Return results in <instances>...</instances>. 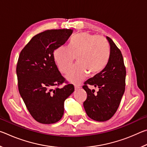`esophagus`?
<instances>
[{"instance_id":"34e87169","label":"esophagus","mask_w":147,"mask_h":147,"mask_svg":"<svg viewBox=\"0 0 147 147\" xmlns=\"http://www.w3.org/2000/svg\"><path fill=\"white\" fill-rule=\"evenodd\" d=\"M80 88V87L79 86H76V85L74 86V89H75V90H78V89H79Z\"/></svg>"}]
</instances>
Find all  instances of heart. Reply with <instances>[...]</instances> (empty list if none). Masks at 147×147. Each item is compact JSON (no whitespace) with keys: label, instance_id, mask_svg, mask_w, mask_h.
<instances>
[{"label":"heart","instance_id":"b5f03b06","mask_svg":"<svg viewBox=\"0 0 147 147\" xmlns=\"http://www.w3.org/2000/svg\"><path fill=\"white\" fill-rule=\"evenodd\" d=\"M76 65L66 74L69 82L78 84L89 73H98L105 67L109 58L108 43L103 37L82 32L72 38L67 48L60 47L54 53V58L61 73H65L75 59Z\"/></svg>","mask_w":147,"mask_h":147}]
</instances>
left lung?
Listing matches in <instances>:
<instances>
[{"instance_id": "1", "label": "left lung", "mask_w": 147, "mask_h": 147, "mask_svg": "<svg viewBox=\"0 0 147 147\" xmlns=\"http://www.w3.org/2000/svg\"><path fill=\"white\" fill-rule=\"evenodd\" d=\"M110 45V55L102 71L84 82L87 93L84 108L89 117L96 121L110 119L117 110L125 90L126 67L121 52L112 39L106 37ZM88 85L99 88L96 94Z\"/></svg>"}]
</instances>
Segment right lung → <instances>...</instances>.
I'll return each instance as SVG.
<instances>
[{
	"instance_id": "obj_1",
	"label": "right lung",
	"mask_w": 147,
	"mask_h": 147,
	"mask_svg": "<svg viewBox=\"0 0 147 147\" xmlns=\"http://www.w3.org/2000/svg\"><path fill=\"white\" fill-rule=\"evenodd\" d=\"M73 30H49L36 35L20 53L16 73L19 93L35 120L53 124L61 119L64 102L74 90L59 71L54 52L66 43Z\"/></svg>"
}]
</instances>
